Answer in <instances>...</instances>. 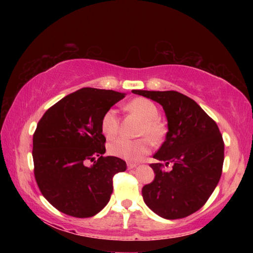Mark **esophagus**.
<instances>
[{
    "instance_id": "1",
    "label": "esophagus",
    "mask_w": 253,
    "mask_h": 253,
    "mask_svg": "<svg viewBox=\"0 0 253 253\" xmlns=\"http://www.w3.org/2000/svg\"><path fill=\"white\" fill-rule=\"evenodd\" d=\"M136 167H137L136 164H131V162H129V164H127V169H133V168H136Z\"/></svg>"
}]
</instances>
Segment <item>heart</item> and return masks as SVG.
<instances>
[{"label": "heart", "instance_id": "1", "mask_svg": "<svg viewBox=\"0 0 253 253\" xmlns=\"http://www.w3.org/2000/svg\"><path fill=\"white\" fill-rule=\"evenodd\" d=\"M126 108L131 113L136 114L143 120L138 134L147 137L153 143H158L164 138L166 126L159 117V109L155 103L145 98H137L127 103ZM101 131L107 138H113L119 131V121L115 109H108L101 119ZM146 138L138 140H127L124 138H117L108 145V152L114 157L123 159L126 161L138 162L145 155L150 153L151 144Z\"/></svg>", "mask_w": 253, "mask_h": 253}]
</instances>
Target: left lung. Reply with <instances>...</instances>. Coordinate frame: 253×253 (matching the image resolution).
Here are the masks:
<instances>
[{
	"mask_svg": "<svg viewBox=\"0 0 253 253\" xmlns=\"http://www.w3.org/2000/svg\"><path fill=\"white\" fill-rule=\"evenodd\" d=\"M160 103L168 122L166 140L152 164L155 177L144 185V202L159 216L182 219L202 209L220 181L224 144L216 123L195 100L176 91L133 89Z\"/></svg>",
	"mask_w": 253,
	"mask_h": 253,
	"instance_id": "1",
	"label": "left lung"
}]
</instances>
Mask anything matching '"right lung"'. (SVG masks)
<instances>
[{
  "label": "right lung",
  "instance_id": "obj_1",
  "mask_svg": "<svg viewBox=\"0 0 253 253\" xmlns=\"http://www.w3.org/2000/svg\"><path fill=\"white\" fill-rule=\"evenodd\" d=\"M124 96L112 89L81 88L51 106L38 123L34 176L44 198L60 212L89 217L108 204L114 175L126 170V164L103 157L101 119Z\"/></svg>",
  "mask_w": 253,
  "mask_h": 253
}]
</instances>
